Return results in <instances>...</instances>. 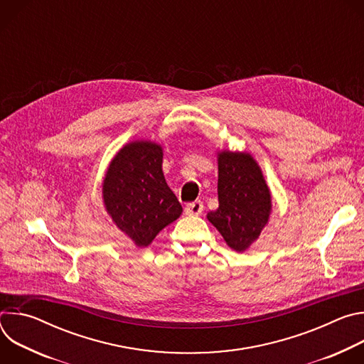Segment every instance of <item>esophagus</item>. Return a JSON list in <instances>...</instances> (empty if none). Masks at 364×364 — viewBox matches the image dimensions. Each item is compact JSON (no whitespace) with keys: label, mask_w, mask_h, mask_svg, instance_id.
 Wrapping results in <instances>:
<instances>
[{"label":"esophagus","mask_w":364,"mask_h":364,"mask_svg":"<svg viewBox=\"0 0 364 364\" xmlns=\"http://www.w3.org/2000/svg\"><path fill=\"white\" fill-rule=\"evenodd\" d=\"M186 215H190V216H197L203 212V203L200 200L197 201H193V203H188L186 205Z\"/></svg>","instance_id":"esophagus-1"}]
</instances>
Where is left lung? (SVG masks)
<instances>
[{
	"mask_svg": "<svg viewBox=\"0 0 364 364\" xmlns=\"http://www.w3.org/2000/svg\"><path fill=\"white\" fill-rule=\"evenodd\" d=\"M218 210L207 219L220 232L229 247L246 250L269 220L272 197L261 167L247 152L218 154Z\"/></svg>",
	"mask_w": 364,
	"mask_h": 364,
	"instance_id": "8db88e82",
	"label": "left lung"
}]
</instances>
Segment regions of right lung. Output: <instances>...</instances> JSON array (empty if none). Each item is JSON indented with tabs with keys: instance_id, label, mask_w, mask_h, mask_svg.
Here are the masks:
<instances>
[{
	"instance_id": "add662e5",
	"label": "right lung",
	"mask_w": 364,
	"mask_h": 364,
	"mask_svg": "<svg viewBox=\"0 0 364 364\" xmlns=\"http://www.w3.org/2000/svg\"><path fill=\"white\" fill-rule=\"evenodd\" d=\"M102 194L112 222L139 247L148 246L183 213L164 178L163 148L152 141H134L117 152Z\"/></svg>"
}]
</instances>
